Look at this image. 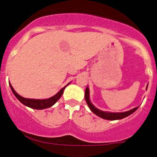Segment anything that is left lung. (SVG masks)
Wrapping results in <instances>:
<instances>
[{
	"label": "left lung",
	"mask_w": 157,
	"mask_h": 157,
	"mask_svg": "<svg viewBox=\"0 0 157 157\" xmlns=\"http://www.w3.org/2000/svg\"><path fill=\"white\" fill-rule=\"evenodd\" d=\"M147 89V86L146 90ZM85 99L90 110H91L95 115H97V116L101 118L105 119V120H121V119H123L126 117L129 116L130 114L134 113L135 110L138 108V107H136V108L132 109V110H128V111L121 112V113H112V112L103 111V110H101L99 109L95 108V107L92 104L91 101L90 99V90H89L88 86L86 88Z\"/></svg>",
	"instance_id": "left-lung-1"
}]
</instances>
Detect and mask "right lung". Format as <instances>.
Wrapping results in <instances>:
<instances>
[{"instance_id": "obj_1", "label": "right lung", "mask_w": 157, "mask_h": 157, "mask_svg": "<svg viewBox=\"0 0 157 157\" xmlns=\"http://www.w3.org/2000/svg\"><path fill=\"white\" fill-rule=\"evenodd\" d=\"M69 84H70V83H67L65 86H64L63 88L58 92V93L56 94L55 95H53V96L51 97V98H46V99H33V98H24V97L19 95L17 92L15 91L14 89L13 88V86H11L10 83V86L11 90H12V92H13L15 96L16 97V98H17L21 103L23 104L24 105H25V106L29 107V108H31L37 109V110H42V109L50 108L52 105H55V104L56 103L57 101L61 98V96H62V94H63V92L64 90H65V87L67 86H68Z\"/></svg>"}]
</instances>
